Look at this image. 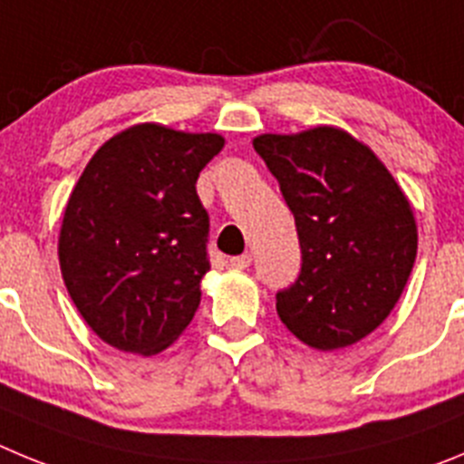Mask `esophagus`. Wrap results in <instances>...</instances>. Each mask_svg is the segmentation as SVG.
Here are the masks:
<instances>
[{"label": "esophagus", "mask_w": 464, "mask_h": 464, "mask_svg": "<svg viewBox=\"0 0 464 464\" xmlns=\"http://www.w3.org/2000/svg\"><path fill=\"white\" fill-rule=\"evenodd\" d=\"M228 266L236 270H247L249 266H252V254H240V256H233L231 261H228Z\"/></svg>", "instance_id": "34e87169"}]
</instances>
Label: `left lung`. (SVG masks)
Segmentation results:
<instances>
[{"instance_id": "obj_1", "label": "left lung", "mask_w": 464, "mask_h": 464, "mask_svg": "<svg viewBox=\"0 0 464 464\" xmlns=\"http://www.w3.org/2000/svg\"><path fill=\"white\" fill-rule=\"evenodd\" d=\"M252 143L294 212L303 252L295 284L277 294L279 319L319 352L356 344L393 312L414 268L411 203L344 129L261 133Z\"/></svg>"}]
</instances>
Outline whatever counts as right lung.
Returning a JSON list of instances; mask_svg holds the SVG:
<instances>
[{
	"mask_svg": "<svg viewBox=\"0 0 464 464\" xmlns=\"http://www.w3.org/2000/svg\"><path fill=\"white\" fill-rule=\"evenodd\" d=\"M219 133L133 124L94 152L66 201L60 268L85 324L120 352L154 356L201 303L208 212L198 173Z\"/></svg>",
	"mask_w": 464,
	"mask_h": 464,
	"instance_id": "1",
	"label": "right lung"
}]
</instances>
